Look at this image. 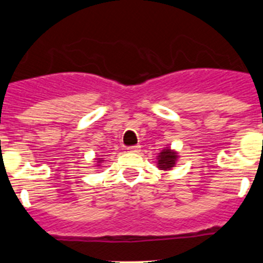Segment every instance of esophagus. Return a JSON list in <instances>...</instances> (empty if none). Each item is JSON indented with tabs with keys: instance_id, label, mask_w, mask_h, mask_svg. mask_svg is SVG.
<instances>
[{
	"instance_id": "34e87169",
	"label": "esophagus",
	"mask_w": 263,
	"mask_h": 263,
	"mask_svg": "<svg viewBox=\"0 0 263 263\" xmlns=\"http://www.w3.org/2000/svg\"><path fill=\"white\" fill-rule=\"evenodd\" d=\"M128 151H129V153H134V154L140 153V146H131V147H128Z\"/></svg>"
}]
</instances>
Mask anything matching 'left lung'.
I'll return each instance as SVG.
<instances>
[{
	"label": "left lung",
	"instance_id": "obj_1",
	"mask_svg": "<svg viewBox=\"0 0 263 263\" xmlns=\"http://www.w3.org/2000/svg\"><path fill=\"white\" fill-rule=\"evenodd\" d=\"M178 159V151L173 150L171 146H166L156 156V160H158L156 161V165H158V169H160V171L169 172L177 165Z\"/></svg>",
	"mask_w": 263,
	"mask_h": 263
}]
</instances>
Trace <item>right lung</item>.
<instances>
[{
    "label": "right lung",
    "instance_id": "right-lung-1",
    "mask_svg": "<svg viewBox=\"0 0 263 263\" xmlns=\"http://www.w3.org/2000/svg\"><path fill=\"white\" fill-rule=\"evenodd\" d=\"M95 161H97V166H102V165H100V164L104 163L105 160L103 158H95Z\"/></svg>",
    "mask_w": 263,
    "mask_h": 263
}]
</instances>
